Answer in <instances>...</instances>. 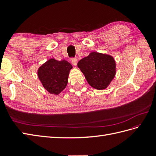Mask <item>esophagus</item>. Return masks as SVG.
Instances as JSON below:
<instances>
[{
    "label": "esophagus",
    "instance_id": "obj_1",
    "mask_svg": "<svg viewBox=\"0 0 156 156\" xmlns=\"http://www.w3.org/2000/svg\"><path fill=\"white\" fill-rule=\"evenodd\" d=\"M71 62L73 64V65L76 66L77 62H78V59L76 58H71Z\"/></svg>",
    "mask_w": 156,
    "mask_h": 156
}]
</instances>
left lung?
Segmentation results:
<instances>
[{
  "label": "left lung",
  "instance_id": "left-lung-1",
  "mask_svg": "<svg viewBox=\"0 0 156 156\" xmlns=\"http://www.w3.org/2000/svg\"><path fill=\"white\" fill-rule=\"evenodd\" d=\"M89 84L97 90L105 89L114 78L115 62L109 55L92 52L78 62Z\"/></svg>",
  "mask_w": 156,
  "mask_h": 156
}]
</instances>
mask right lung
I'll list each match as a JSON object with an SVG mask.
<instances>
[{"label":"right lung","instance_id":"right-lung-1","mask_svg":"<svg viewBox=\"0 0 156 156\" xmlns=\"http://www.w3.org/2000/svg\"><path fill=\"white\" fill-rule=\"evenodd\" d=\"M72 68L70 64L65 60L58 61L51 58L39 68L38 77L45 90L58 95L66 87Z\"/></svg>","mask_w":156,"mask_h":156}]
</instances>
